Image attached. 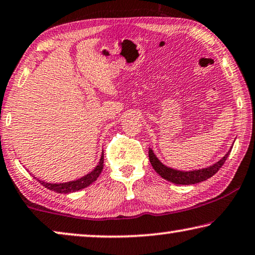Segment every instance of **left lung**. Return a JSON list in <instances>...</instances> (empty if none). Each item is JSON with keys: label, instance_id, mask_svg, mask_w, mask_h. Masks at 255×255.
I'll use <instances>...</instances> for the list:
<instances>
[{"label": "left lung", "instance_id": "8db88e82", "mask_svg": "<svg viewBox=\"0 0 255 255\" xmlns=\"http://www.w3.org/2000/svg\"><path fill=\"white\" fill-rule=\"evenodd\" d=\"M230 150L225 155V157L221 158L219 162H217L213 165H211L206 168H202V170H195V171H178L174 168L167 167L160 162V160L156 157V155L152 152V150L149 148V160L151 166L154 167V170L162 177L163 179L167 180L175 185H195V183L205 181L217 173L220 170L221 166L225 164L227 157L229 156Z\"/></svg>", "mask_w": 255, "mask_h": 255}]
</instances>
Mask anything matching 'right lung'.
Instances as JSON below:
<instances>
[{"label":"right lung","mask_w":255,"mask_h":255,"mask_svg":"<svg viewBox=\"0 0 255 255\" xmlns=\"http://www.w3.org/2000/svg\"><path fill=\"white\" fill-rule=\"evenodd\" d=\"M103 168H104V152L100 157L99 164L96 166L95 170H93L92 172H90V173L85 175V177H82L81 179L75 180V181H69V182H65V183H48V182H44V181H42V180H38V179H37V181L40 182L42 186H44L45 188H48V189L52 190V191H56V193H59V194L74 193V191L83 189V188L88 187L91 185V183L95 182L98 179V177L100 175Z\"/></svg>","instance_id":"add662e5"}]
</instances>
